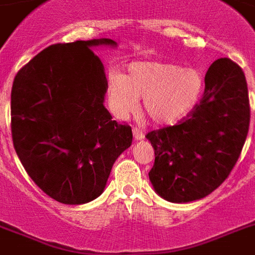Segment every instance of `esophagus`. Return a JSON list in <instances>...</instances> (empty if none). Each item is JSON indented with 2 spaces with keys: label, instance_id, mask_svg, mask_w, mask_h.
Wrapping results in <instances>:
<instances>
[{
  "label": "esophagus",
  "instance_id": "34e87169",
  "mask_svg": "<svg viewBox=\"0 0 255 255\" xmlns=\"http://www.w3.org/2000/svg\"><path fill=\"white\" fill-rule=\"evenodd\" d=\"M132 135H134L135 140H140L144 138V132L139 128H132Z\"/></svg>",
  "mask_w": 255,
  "mask_h": 255
}]
</instances>
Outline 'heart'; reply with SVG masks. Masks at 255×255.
<instances>
[{"label": "heart", "instance_id": "heart-1", "mask_svg": "<svg viewBox=\"0 0 255 255\" xmlns=\"http://www.w3.org/2000/svg\"><path fill=\"white\" fill-rule=\"evenodd\" d=\"M205 78L197 69L168 62H134L126 77L112 74L108 96L119 115L132 112L143 99V108L155 124H173L188 115L201 98Z\"/></svg>", "mask_w": 255, "mask_h": 255}]
</instances>
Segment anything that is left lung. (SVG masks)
<instances>
[{"mask_svg": "<svg viewBox=\"0 0 255 255\" xmlns=\"http://www.w3.org/2000/svg\"><path fill=\"white\" fill-rule=\"evenodd\" d=\"M249 124L243 69L229 58H219L208 67L203 96L186 117L147 132L155 151L148 172L155 191L174 203L205 198L236 165Z\"/></svg>", "mask_w": 255, "mask_h": 255, "instance_id": "8db88e82", "label": "left lung"}]
</instances>
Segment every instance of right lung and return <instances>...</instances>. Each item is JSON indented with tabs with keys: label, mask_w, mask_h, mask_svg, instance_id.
Wrapping results in <instances>:
<instances>
[{
	"label": "right lung",
	"mask_w": 255,
	"mask_h": 255,
	"mask_svg": "<svg viewBox=\"0 0 255 255\" xmlns=\"http://www.w3.org/2000/svg\"><path fill=\"white\" fill-rule=\"evenodd\" d=\"M94 39L49 45L18 71L11 136L28 176L54 201L82 205L102 194L116 159L132 140L103 103L108 88Z\"/></svg>",
	"instance_id": "1"
}]
</instances>
